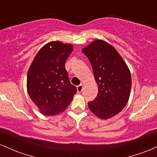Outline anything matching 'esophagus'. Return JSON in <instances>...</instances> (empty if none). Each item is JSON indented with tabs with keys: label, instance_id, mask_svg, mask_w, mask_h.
I'll return each instance as SVG.
<instances>
[{
	"label": "esophagus",
	"instance_id": "34e87169",
	"mask_svg": "<svg viewBox=\"0 0 157 157\" xmlns=\"http://www.w3.org/2000/svg\"><path fill=\"white\" fill-rule=\"evenodd\" d=\"M82 89H83V86L82 84L79 85V86H77V92L80 93L81 91H82Z\"/></svg>",
	"mask_w": 157,
	"mask_h": 157
}]
</instances>
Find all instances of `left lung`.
I'll return each mask as SVG.
<instances>
[{
  "label": "left lung",
  "instance_id": "8db88e82",
  "mask_svg": "<svg viewBox=\"0 0 157 157\" xmlns=\"http://www.w3.org/2000/svg\"><path fill=\"white\" fill-rule=\"evenodd\" d=\"M89 58L98 86V94L89 102L90 111L102 120L119 113L128 102L130 70L116 48L102 40H94L82 49Z\"/></svg>",
  "mask_w": 157,
  "mask_h": 157
}]
</instances>
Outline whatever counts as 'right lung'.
<instances>
[{
    "instance_id": "right-lung-1",
    "label": "right lung",
    "mask_w": 157,
    "mask_h": 157,
    "mask_svg": "<svg viewBox=\"0 0 157 157\" xmlns=\"http://www.w3.org/2000/svg\"><path fill=\"white\" fill-rule=\"evenodd\" d=\"M73 48L71 44L51 41L39 50L29 68L27 91L42 114L63 112L77 92L65 68Z\"/></svg>"
}]
</instances>
